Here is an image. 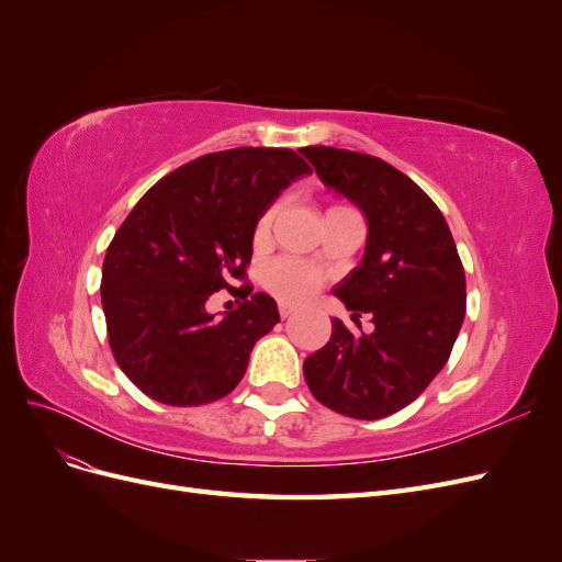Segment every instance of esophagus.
I'll return each instance as SVG.
<instances>
[{
	"instance_id": "34e87169",
	"label": "esophagus",
	"mask_w": 562,
	"mask_h": 562,
	"mask_svg": "<svg viewBox=\"0 0 562 562\" xmlns=\"http://www.w3.org/2000/svg\"><path fill=\"white\" fill-rule=\"evenodd\" d=\"M279 312H281V318H288V316H293V314H295V310L291 307V304H281Z\"/></svg>"
}]
</instances>
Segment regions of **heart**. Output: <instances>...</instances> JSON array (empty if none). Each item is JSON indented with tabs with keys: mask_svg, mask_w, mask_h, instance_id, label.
<instances>
[{
	"mask_svg": "<svg viewBox=\"0 0 562 562\" xmlns=\"http://www.w3.org/2000/svg\"><path fill=\"white\" fill-rule=\"evenodd\" d=\"M274 215H277L274 206L267 209L260 215L258 225H255V232H252L255 246L267 244L271 223H274ZM321 283H323L321 271L307 262L295 260V258H279L274 262H269V267L265 269V285L281 302H288V304H302V302L312 300L321 288Z\"/></svg>",
	"mask_w": 562,
	"mask_h": 562,
	"instance_id": "1",
	"label": "heart"
}]
</instances>
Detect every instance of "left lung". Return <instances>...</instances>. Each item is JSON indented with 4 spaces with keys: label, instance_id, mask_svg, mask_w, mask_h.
I'll use <instances>...</instances> for the list:
<instances>
[{
    "label": "left lung",
    "instance_id": "1",
    "mask_svg": "<svg viewBox=\"0 0 562 562\" xmlns=\"http://www.w3.org/2000/svg\"><path fill=\"white\" fill-rule=\"evenodd\" d=\"M321 182L368 223L361 265L333 288L356 328L333 318L330 342L307 356L304 380L330 411L382 419L413 403L450 359L467 312V279L436 203L391 164L335 147H302ZM373 316L372 334L360 330Z\"/></svg>",
    "mask_w": 562,
    "mask_h": 562
}]
</instances>
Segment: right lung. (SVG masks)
<instances>
[{
	"mask_svg": "<svg viewBox=\"0 0 562 562\" xmlns=\"http://www.w3.org/2000/svg\"><path fill=\"white\" fill-rule=\"evenodd\" d=\"M304 173L293 149L236 147L176 168L135 203L105 252L100 295L114 359L143 394L187 407L241 382L255 342L279 323L277 302L255 293L215 317L207 300L250 294L234 281L246 277L255 225Z\"/></svg>",
	"mask_w": 562,
	"mask_h": 562,
	"instance_id": "1",
	"label": "right lung"
}]
</instances>
